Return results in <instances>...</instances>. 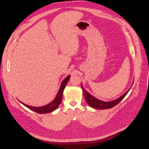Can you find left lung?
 <instances>
[{
    "instance_id": "1",
    "label": "left lung",
    "mask_w": 149,
    "mask_h": 149,
    "mask_svg": "<svg viewBox=\"0 0 149 149\" xmlns=\"http://www.w3.org/2000/svg\"><path fill=\"white\" fill-rule=\"evenodd\" d=\"M133 83H134V81L132 82L130 88L125 94H123L122 95H121L119 98L115 99V100H111V101H109V102L102 101V100H100L99 99L95 98L94 97H93V95L90 94L84 88V87H83L82 84L81 85V87H82V88L84 97L85 98L86 101L87 102V104L89 106H90L91 107H93V108H95V109H99V110H103V109H107L112 108V107H113L116 106L117 104H118L127 95V94L128 93V92L130 90Z\"/></svg>"
}]
</instances>
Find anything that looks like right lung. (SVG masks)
I'll list each match as a JSON object with an SVG mask.
<instances>
[{
    "label": "right lung",
    "mask_w": 149,
    "mask_h": 149,
    "mask_svg": "<svg viewBox=\"0 0 149 149\" xmlns=\"http://www.w3.org/2000/svg\"><path fill=\"white\" fill-rule=\"evenodd\" d=\"M70 78V75H69L62 81V82L61 83L59 90L55 99H54L51 102H50L49 104H48L46 106H41V107H33V106L27 105V104L22 103L20 100H19V102L22 104H23L24 106L27 107V108L30 109V110H33L37 113L46 114V113H51V112L53 111L54 110H55V109H56L58 107L59 105L61 104L62 100V97H63V90L65 88L67 83L69 81Z\"/></svg>",
    "instance_id": "1"
}]
</instances>
